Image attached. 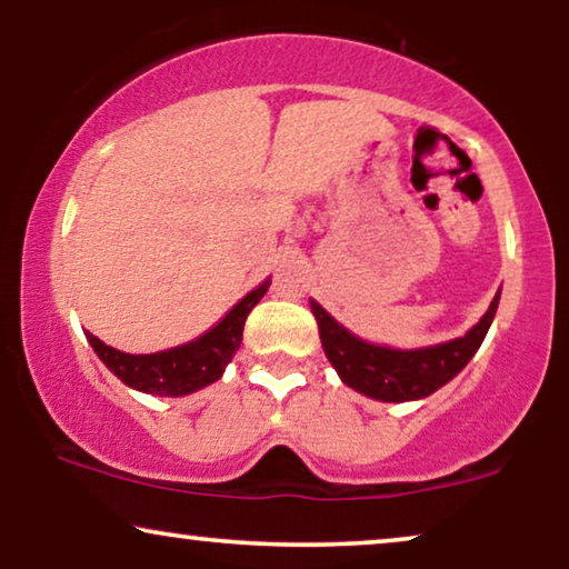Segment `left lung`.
I'll return each mask as SVG.
<instances>
[{"instance_id":"obj_1","label":"left lung","mask_w":569,"mask_h":569,"mask_svg":"<svg viewBox=\"0 0 569 569\" xmlns=\"http://www.w3.org/2000/svg\"><path fill=\"white\" fill-rule=\"evenodd\" d=\"M500 292L495 295L492 306L481 321L446 345L422 347V349H391L380 345H368L357 339L345 326L333 321L326 310L310 300L318 333H321L323 352L349 388L357 393L370 396L376 401H417L425 399L453 380L461 372L477 349L485 341L492 318L497 313Z\"/></svg>"}]
</instances>
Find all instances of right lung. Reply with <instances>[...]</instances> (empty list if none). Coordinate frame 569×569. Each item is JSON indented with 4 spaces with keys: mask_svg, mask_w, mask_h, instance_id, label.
I'll list each match as a JSON object with an SVG mask.
<instances>
[{
    "mask_svg": "<svg viewBox=\"0 0 569 569\" xmlns=\"http://www.w3.org/2000/svg\"><path fill=\"white\" fill-rule=\"evenodd\" d=\"M269 284L271 279L248 292L220 323L212 326L207 333H201L199 339L166 349V352L129 355L103 345L90 331L84 337H88L96 355L121 383L152 396H186L222 378L224 368H228L232 355L238 352L240 341H243L246 318L256 302L267 295Z\"/></svg>",
    "mask_w": 569,
    "mask_h": 569,
    "instance_id": "right-lung-1",
    "label": "right lung"
}]
</instances>
